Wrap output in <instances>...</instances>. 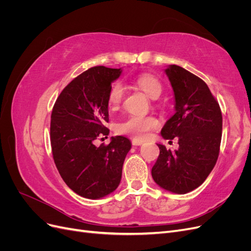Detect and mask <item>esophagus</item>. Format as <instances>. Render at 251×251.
<instances>
[{
  "label": "esophagus",
  "instance_id": "34e87169",
  "mask_svg": "<svg viewBox=\"0 0 251 251\" xmlns=\"http://www.w3.org/2000/svg\"><path fill=\"white\" fill-rule=\"evenodd\" d=\"M142 143H143V141L140 140V139H133V140H132V144H133V146H141Z\"/></svg>",
  "mask_w": 251,
  "mask_h": 251
}]
</instances>
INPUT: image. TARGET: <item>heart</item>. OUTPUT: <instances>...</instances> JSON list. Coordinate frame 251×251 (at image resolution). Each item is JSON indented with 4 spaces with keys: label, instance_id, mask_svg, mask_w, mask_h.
Returning a JSON list of instances; mask_svg holds the SVG:
<instances>
[{
    "label": "heart",
    "instance_id": "heart-1",
    "mask_svg": "<svg viewBox=\"0 0 251 251\" xmlns=\"http://www.w3.org/2000/svg\"><path fill=\"white\" fill-rule=\"evenodd\" d=\"M134 83L151 100H157L162 93V83L156 76L149 73H143L134 78ZM125 97V89L120 82L113 83L109 90L108 102L112 110L119 108ZM159 126V121L154 116H130L116 126L118 134L127 135L136 139L148 137L151 130Z\"/></svg>",
    "mask_w": 251,
    "mask_h": 251
}]
</instances>
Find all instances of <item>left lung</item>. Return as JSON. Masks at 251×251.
<instances>
[{"mask_svg":"<svg viewBox=\"0 0 251 251\" xmlns=\"http://www.w3.org/2000/svg\"><path fill=\"white\" fill-rule=\"evenodd\" d=\"M165 73L175 94V114L161 130L164 139H178L179 149L158 144L151 168L156 183L175 194L199 187L214 169L222 138V112L204 80L177 65Z\"/></svg>","mask_w":251,"mask_h":251,"instance_id":"left-lung-1","label":"left lung"}]
</instances>
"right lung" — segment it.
I'll return each instance as SVG.
<instances>
[{
  "label": "right lung",
  "instance_id": "obj_1",
  "mask_svg": "<svg viewBox=\"0 0 251 251\" xmlns=\"http://www.w3.org/2000/svg\"><path fill=\"white\" fill-rule=\"evenodd\" d=\"M121 69L96 66L65 87L53 105L50 124L52 155L65 183L88 199H100L118 187L131 141L112 137L109 144L94 141L109 128L108 94ZM102 139V138H101Z\"/></svg>",
  "mask_w": 251,
  "mask_h": 251
}]
</instances>
